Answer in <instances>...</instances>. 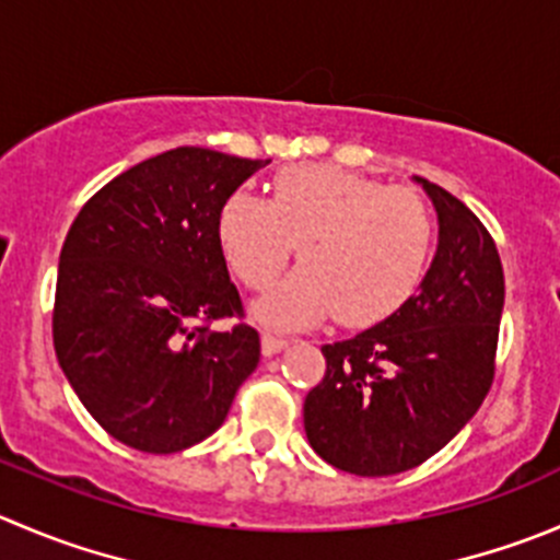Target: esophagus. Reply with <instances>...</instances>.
Returning a JSON list of instances; mask_svg holds the SVG:
<instances>
[{
  "label": "esophagus",
  "mask_w": 560,
  "mask_h": 560,
  "mask_svg": "<svg viewBox=\"0 0 560 560\" xmlns=\"http://www.w3.org/2000/svg\"><path fill=\"white\" fill-rule=\"evenodd\" d=\"M287 347L284 336H276V334H262V352L265 355H276Z\"/></svg>",
  "instance_id": "esophagus-1"
}]
</instances>
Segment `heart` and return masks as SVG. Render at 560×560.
<instances>
[{"instance_id":"heart-1","label":"heart","mask_w":560,"mask_h":560,"mask_svg":"<svg viewBox=\"0 0 560 560\" xmlns=\"http://www.w3.org/2000/svg\"><path fill=\"white\" fill-rule=\"evenodd\" d=\"M215 232L248 290H268L298 246L301 268L257 306L276 328H303L330 312L345 325L390 317L424 281L438 235L416 191L325 164L281 170L268 199L230 194Z\"/></svg>"}]
</instances>
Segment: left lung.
<instances>
[{"instance_id": "1", "label": "left lung", "mask_w": 560, "mask_h": 560, "mask_svg": "<svg viewBox=\"0 0 560 560\" xmlns=\"http://www.w3.org/2000/svg\"><path fill=\"white\" fill-rule=\"evenodd\" d=\"M438 210V252L421 290L374 328L323 347L325 377L303 401L314 452L355 476H394L441 452L495 377L503 265L457 197L416 177Z\"/></svg>"}]
</instances>
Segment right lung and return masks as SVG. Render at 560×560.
I'll use <instances>...</instances> for the list:
<instances>
[{"label": "right lung", "mask_w": 560, "mask_h": 560, "mask_svg": "<svg viewBox=\"0 0 560 560\" xmlns=\"http://www.w3.org/2000/svg\"><path fill=\"white\" fill-rule=\"evenodd\" d=\"M270 161L177 148L130 166L79 210L59 252L54 350L97 424L175 454L224 424L259 334L221 252L219 210Z\"/></svg>", "instance_id": "right-lung-1"}]
</instances>
